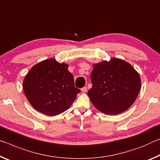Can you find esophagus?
<instances>
[{
	"instance_id": "34e87169",
	"label": "esophagus",
	"mask_w": 160,
	"mask_h": 160,
	"mask_svg": "<svg viewBox=\"0 0 160 160\" xmlns=\"http://www.w3.org/2000/svg\"><path fill=\"white\" fill-rule=\"evenodd\" d=\"M81 91H82V92H85L86 91H87V87H83L82 88H81Z\"/></svg>"
}]
</instances>
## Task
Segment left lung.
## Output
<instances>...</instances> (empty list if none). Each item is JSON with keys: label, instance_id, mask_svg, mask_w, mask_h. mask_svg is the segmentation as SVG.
<instances>
[{"label": "left lung", "instance_id": "8db88e82", "mask_svg": "<svg viewBox=\"0 0 160 160\" xmlns=\"http://www.w3.org/2000/svg\"><path fill=\"white\" fill-rule=\"evenodd\" d=\"M90 79L92 86L88 95L95 108L107 115H118L128 110L141 88L138 72L118 58L94 65Z\"/></svg>", "mask_w": 160, "mask_h": 160}]
</instances>
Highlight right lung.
Masks as SVG:
<instances>
[{"instance_id": "add662e5", "label": "right lung", "mask_w": 160, "mask_h": 160, "mask_svg": "<svg viewBox=\"0 0 160 160\" xmlns=\"http://www.w3.org/2000/svg\"><path fill=\"white\" fill-rule=\"evenodd\" d=\"M68 67L51 58L30 69L23 80V90L35 110L55 116L70 107L80 90L75 87L73 75Z\"/></svg>"}]
</instances>
